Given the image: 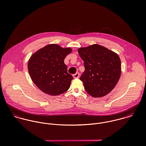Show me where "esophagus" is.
<instances>
[{
  "mask_svg": "<svg viewBox=\"0 0 146 146\" xmlns=\"http://www.w3.org/2000/svg\"><path fill=\"white\" fill-rule=\"evenodd\" d=\"M73 77H74V78H78V77H79V76H80V73H79L78 72H77L76 73L74 74L73 75Z\"/></svg>",
  "mask_w": 146,
  "mask_h": 146,
  "instance_id": "esophagus-1",
  "label": "esophagus"
}]
</instances>
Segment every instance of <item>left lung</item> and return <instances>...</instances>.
Returning a JSON list of instances; mask_svg holds the SVG:
<instances>
[{
  "label": "left lung",
  "mask_w": 146,
  "mask_h": 146,
  "mask_svg": "<svg viewBox=\"0 0 146 146\" xmlns=\"http://www.w3.org/2000/svg\"><path fill=\"white\" fill-rule=\"evenodd\" d=\"M85 71L80 77L85 90L94 98L109 94L116 86L121 73V62L113 51L98 44L80 48Z\"/></svg>",
  "instance_id": "1"
}]
</instances>
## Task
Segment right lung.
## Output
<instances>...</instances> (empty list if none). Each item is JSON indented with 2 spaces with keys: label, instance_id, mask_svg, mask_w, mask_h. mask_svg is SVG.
<instances>
[{
  "label": "right lung",
  "instance_id": "obj_1",
  "mask_svg": "<svg viewBox=\"0 0 146 146\" xmlns=\"http://www.w3.org/2000/svg\"><path fill=\"white\" fill-rule=\"evenodd\" d=\"M72 51L70 48H63L52 44L40 49L31 56L28 72L33 83L42 92L58 96L69 89L73 78L68 73L64 59Z\"/></svg>",
  "mask_w": 146,
  "mask_h": 146
}]
</instances>
